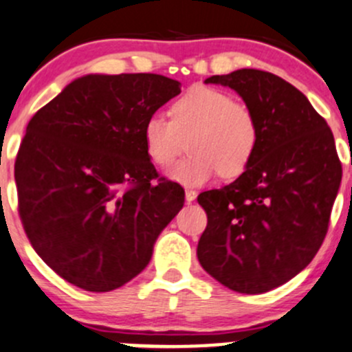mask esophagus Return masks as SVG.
I'll use <instances>...</instances> for the list:
<instances>
[{
  "instance_id": "obj_1",
  "label": "esophagus",
  "mask_w": 352,
  "mask_h": 352,
  "mask_svg": "<svg viewBox=\"0 0 352 352\" xmlns=\"http://www.w3.org/2000/svg\"><path fill=\"white\" fill-rule=\"evenodd\" d=\"M184 198H186L188 203H191L197 198V191L191 190V188H186V190H184Z\"/></svg>"
}]
</instances>
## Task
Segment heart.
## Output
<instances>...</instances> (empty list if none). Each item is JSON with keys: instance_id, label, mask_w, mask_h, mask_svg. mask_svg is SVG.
I'll return each instance as SVG.
<instances>
[{"instance_id": "heart-1", "label": "heart", "mask_w": 352, "mask_h": 352, "mask_svg": "<svg viewBox=\"0 0 352 352\" xmlns=\"http://www.w3.org/2000/svg\"><path fill=\"white\" fill-rule=\"evenodd\" d=\"M171 120L154 113L144 123V146L159 168L190 154L169 171L177 183L198 186L219 173L235 177L248 169L259 144V122L249 104L210 86H193L169 108Z\"/></svg>"}]
</instances>
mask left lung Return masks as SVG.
<instances>
[{"label":"left lung","instance_id":"8db88e82","mask_svg":"<svg viewBox=\"0 0 352 352\" xmlns=\"http://www.w3.org/2000/svg\"><path fill=\"white\" fill-rule=\"evenodd\" d=\"M235 89L259 122L251 164L227 186L203 191V270L239 293L270 292L314 259L342 177L334 135L302 91L280 76L239 69L212 76Z\"/></svg>","mask_w":352,"mask_h":352}]
</instances>
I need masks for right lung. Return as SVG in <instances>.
<instances>
[{"label":"right lung","instance_id":"1","mask_svg":"<svg viewBox=\"0 0 352 352\" xmlns=\"http://www.w3.org/2000/svg\"><path fill=\"white\" fill-rule=\"evenodd\" d=\"M161 74H89L42 107L14 161L18 215L43 263L86 292L120 288L149 264L184 190L159 176L144 123L179 95Z\"/></svg>","mask_w":352,"mask_h":352}]
</instances>
